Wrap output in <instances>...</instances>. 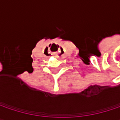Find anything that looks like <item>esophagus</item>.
Masks as SVG:
<instances>
[{"label": "esophagus", "mask_w": 120, "mask_h": 120, "mask_svg": "<svg viewBox=\"0 0 120 120\" xmlns=\"http://www.w3.org/2000/svg\"><path fill=\"white\" fill-rule=\"evenodd\" d=\"M54 47H56V46H54ZM56 53H55V56H56Z\"/></svg>", "instance_id": "esophagus-1"}]
</instances>
